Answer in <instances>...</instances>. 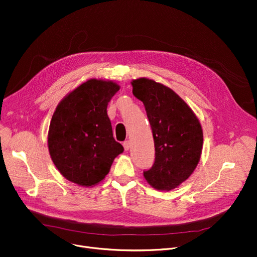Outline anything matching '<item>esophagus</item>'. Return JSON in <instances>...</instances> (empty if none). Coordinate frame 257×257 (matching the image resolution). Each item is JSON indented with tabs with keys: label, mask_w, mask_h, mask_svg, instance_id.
<instances>
[{
	"label": "esophagus",
	"mask_w": 257,
	"mask_h": 257,
	"mask_svg": "<svg viewBox=\"0 0 257 257\" xmlns=\"http://www.w3.org/2000/svg\"><path fill=\"white\" fill-rule=\"evenodd\" d=\"M123 147H124V150H128L131 148V141H124L123 142Z\"/></svg>",
	"instance_id": "34e87169"
}]
</instances>
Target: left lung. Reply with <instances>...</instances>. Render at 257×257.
Returning <instances> with one entry per match:
<instances>
[{
    "label": "left lung",
    "instance_id": "obj_1",
    "mask_svg": "<svg viewBox=\"0 0 257 257\" xmlns=\"http://www.w3.org/2000/svg\"><path fill=\"white\" fill-rule=\"evenodd\" d=\"M133 93L143 102L155 147L153 166L144 171L147 182L171 190L188 179L200 162L203 130L193 111L164 84L147 78L133 80Z\"/></svg>",
    "mask_w": 257,
    "mask_h": 257
}]
</instances>
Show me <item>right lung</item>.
I'll return each instance as SVG.
<instances>
[{
	"instance_id": "right-lung-1",
	"label": "right lung",
	"mask_w": 257,
	"mask_h": 257,
	"mask_svg": "<svg viewBox=\"0 0 257 257\" xmlns=\"http://www.w3.org/2000/svg\"><path fill=\"white\" fill-rule=\"evenodd\" d=\"M119 85L89 79L57 105L49 125L51 160L65 178L80 186H93L109 173L123 152L113 138L107 106Z\"/></svg>"
}]
</instances>
